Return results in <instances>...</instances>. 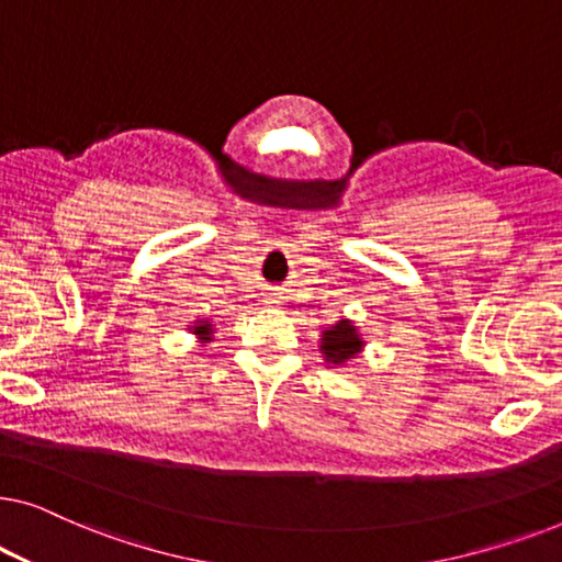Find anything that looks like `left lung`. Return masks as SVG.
<instances>
[{"instance_id":"obj_1","label":"left lung","mask_w":562,"mask_h":562,"mask_svg":"<svg viewBox=\"0 0 562 562\" xmlns=\"http://www.w3.org/2000/svg\"><path fill=\"white\" fill-rule=\"evenodd\" d=\"M360 348H363V342H360L356 327L348 319L337 322L335 327L325 329V335H322V350H325L327 363H345V360L360 352Z\"/></svg>"}]
</instances>
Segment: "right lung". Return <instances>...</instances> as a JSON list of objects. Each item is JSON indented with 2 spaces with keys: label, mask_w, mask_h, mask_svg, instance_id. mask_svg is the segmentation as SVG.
Wrapping results in <instances>:
<instances>
[{
  "label": "right lung",
  "mask_w": 562,
  "mask_h": 562,
  "mask_svg": "<svg viewBox=\"0 0 562 562\" xmlns=\"http://www.w3.org/2000/svg\"><path fill=\"white\" fill-rule=\"evenodd\" d=\"M194 333L196 335H210V325H199V327H194Z\"/></svg>",
  "instance_id": "add662e5"
}]
</instances>
